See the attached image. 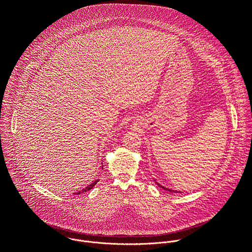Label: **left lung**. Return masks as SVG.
Instances as JSON below:
<instances>
[{
	"label": "left lung",
	"instance_id": "8db88e82",
	"mask_svg": "<svg viewBox=\"0 0 252 252\" xmlns=\"http://www.w3.org/2000/svg\"><path fill=\"white\" fill-rule=\"evenodd\" d=\"M156 184L160 187V188H162V189H166V190H169V191H171V192H176V193H182L181 191H178V190H173V189H167V188H164L163 186H161L160 184H158L157 182H156Z\"/></svg>",
	"mask_w": 252,
	"mask_h": 252
}]
</instances>
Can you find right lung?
Returning a JSON list of instances; mask_svg holds the SVG:
<instances>
[{"label":"right lung","instance_id":"1","mask_svg":"<svg viewBox=\"0 0 252 252\" xmlns=\"http://www.w3.org/2000/svg\"><path fill=\"white\" fill-rule=\"evenodd\" d=\"M102 168H103V166H102ZM99 181L98 180H96V181H94L91 185H89V186H87L85 189H81V190H79V191H77V192H75V193H73V194H75V195H77V194H80V193H84V192H86V191H89L90 189H93V187L98 183Z\"/></svg>","mask_w":252,"mask_h":252}]
</instances>
